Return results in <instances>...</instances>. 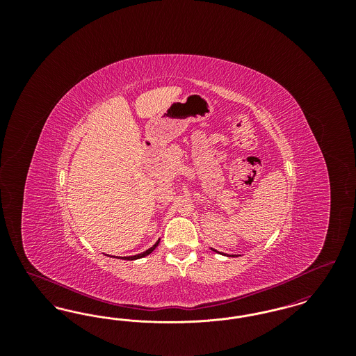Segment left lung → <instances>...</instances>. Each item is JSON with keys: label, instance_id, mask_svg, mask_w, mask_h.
<instances>
[{"label": "left lung", "instance_id": "1", "mask_svg": "<svg viewBox=\"0 0 356 356\" xmlns=\"http://www.w3.org/2000/svg\"><path fill=\"white\" fill-rule=\"evenodd\" d=\"M213 251H215V250H213ZM216 252H218V251H216Z\"/></svg>", "mask_w": 356, "mask_h": 356}]
</instances>
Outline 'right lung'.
Wrapping results in <instances>:
<instances>
[{
	"label": "right lung",
	"mask_w": 356,
	"mask_h": 356,
	"mask_svg": "<svg viewBox=\"0 0 356 356\" xmlns=\"http://www.w3.org/2000/svg\"><path fill=\"white\" fill-rule=\"evenodd\" d=\"M159 243H160V240H157L154 244H153V247H151L149 250H147L145 252H143V254H135V256H128V257H124V259H127V260H136V259H140V257H144V256H147V254H151L153 250L159 245Z\"/></svg>",
	"instance_id": "1"
}]
</instances>
